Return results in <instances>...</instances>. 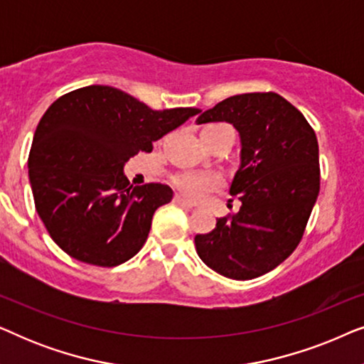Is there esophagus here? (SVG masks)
Returning <instances> with one entry per match:
<instances>
[{"mask_svg":"<svg viewBox=\"0 0 364 364\" xmlns=\"http://www.w3.org/2000/svg\"><path fill=\"white\" fill-rule=\"evenodd\" d=\"M173 202H176L177 205H182V207H186V208H193V207H196V203L191 202V200H187V198H183L181 196L173 197Z\"/></svg>","mask_w":364,"mask_h":364,"instance_id":"obj_1","label":"esophagus"}]
</instances>
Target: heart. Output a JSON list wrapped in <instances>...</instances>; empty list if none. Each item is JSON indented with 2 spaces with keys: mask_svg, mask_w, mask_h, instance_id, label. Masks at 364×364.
I'll return each instance as SVG.
<instances>
[{
  "mask_svg": "<svg viewBox=\"0 0 364 364\" xmlns=\"http://www.w3.org/2000/svg\"><path fill=\"white\" fill-rule=\"evenodd\" d=\"M173 183L188 198H202L222 186L220 176L213 172H183L173 178Z\"/></svg>",
  "mask_w": 364,
  "mask_h": 364,
  "instance_id": "heart-1",
  "label": "heart"
}]
</instances>
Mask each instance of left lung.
Masks as SVG:
<instances>
[{"mask_svg": "<svg viewBox=\"0 0 364 364\" xmlns=\"http://www.w3.org/2000/svg\"><path fill=\"white\" fill-rule=\"evenodd\" d=\"M197 124L228 122L240 136L230 193L238 212L196 235L200 260L233 280H250L287 260L300 243L320 192L318 141L305 116L277 92L227 97Z\"/></svg>", "mask_w": 364, "mask_h": 364, "instance_id": "8db88e82", "label": "left lung"}]
</instances>
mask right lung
<instances>
[{
	"instance_id": "1",
	"label": "right lung",
	"mask_w": 364,
	"mask_h": 364,
	"mask_svg": "<svg viewBox=\"0 0 364 364\" xmlns=\"http://www.w3.org/2000/svg\"><path fill=\"white\" fill-rule=\"evenodd\" d=\"M197 112L154 111L121 89L97 84L54 101L38 124L28 159L34 205L53 240L97 267L136 255L154 212L173 192L164 183L131 186L124 166Z\"/></svg>"
}]
</instances>
